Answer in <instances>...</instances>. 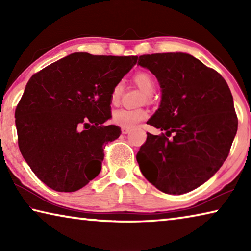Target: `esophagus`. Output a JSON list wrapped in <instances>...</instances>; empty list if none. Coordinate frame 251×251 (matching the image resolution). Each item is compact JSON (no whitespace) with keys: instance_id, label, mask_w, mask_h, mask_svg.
Returning <instances> with one entry per match:
<instances>
[{"instance_id":"34e87169","label":"esophagus","mask_w":251,"mask_h":251,"mask_svg":"<svg viewBox=\"0 0 251 251\" xmlns=\"http://www.w3.org/2000/svg\"><path fill=\"white\" fill-rule=\"evenodd\" d=\"M129 131H130L129 128H124V127H123V128H122V133L124 134V135H125V134H128Z\"/></svg>"}]
</instances>
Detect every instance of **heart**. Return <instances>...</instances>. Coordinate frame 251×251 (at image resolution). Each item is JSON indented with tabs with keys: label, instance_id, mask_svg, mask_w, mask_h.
Returning <instances> with one entry per match:
<instances>
[{
	"label": "heart",
	"instance_id": "1",
	"mask_svg": "<svg viewBox=\"0 0 251 251\" xmlns=\"http://www.w3.org/2000/svg\"><path fill=\"white\" fill-rule=\"evenodd\" d=\"M134 82L147 95H151L155 91V79L150 73H146V72H139V73L135 74ZM123 91H124V85H123L122 82L117 83L113 87L112 93H110V101H112V104H117L120 101ZM147 117L148 112L144 108H120L113 113L112 121L114 122V124L124 127V128H133L139 122L146 120Z\"/></svg>",
	"mask_w": 251,
	"mask_h": 251
}]
</instances>
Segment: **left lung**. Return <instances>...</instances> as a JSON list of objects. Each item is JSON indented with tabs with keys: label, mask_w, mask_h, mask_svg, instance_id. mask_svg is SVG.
<instances>
[{
	"label": "left lung",
	"mask_w": 251,
	"mask_h": 251,
	"mask_svg": "<svg viewBox=\"0 0 251 251\" xmlns=\"http://www.w3.org/2000/svg\"><path fill=\"white\" fill-rule=\"evenodd\" d=\"M138 64L158 79L159 108L147 124L136 159L146 179L160 192L181 195L217 173L238 128L231 92L218 72L186 53L142 55Z\"/></svg>",
	"instance_id": "obj_1"
}]
</instances>
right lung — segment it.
<instances>
[{
  "instance_id": "add662e5",
  "label": "right lung",
  "mask_w": 251,
  "mask_h": 251,
  "mask_svg": "<svg viewBox=\"0 0 251 251\" xmlns=\"http://www.w3.org/2000/svg\"><path fill=\"white\" fill-rule=\"evenodd\" d=\"M137 58L73 53L29 78L15 109L18 143L50 188L76 192L99 175L105 144L122 134L104 125L112 117L110 93Z\"/></svg>"
}]
</instances>
